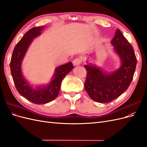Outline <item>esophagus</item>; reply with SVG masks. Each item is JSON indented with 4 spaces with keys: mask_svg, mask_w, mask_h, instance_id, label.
Returning a JSON list of instances; mask_svg holds the SVG:
<instances>
[{
    "mask_svg": "<svg viewBox=\"0 0 147 147\" xmlns=\"http://www.w3.org/2000/svg\"><path fill=\"white\" fill-rule=\"evenodd\" d=\"M83 59L81 57H77V58H75L74 61H73V64L75 66L78 65L80 64H81V63H82Z\"/></svg>",
    "mask_w": 147,
    "mask_h": 147,
    "instance_id": "34e87169",
    "label": "esophagus"
}]
</instances>
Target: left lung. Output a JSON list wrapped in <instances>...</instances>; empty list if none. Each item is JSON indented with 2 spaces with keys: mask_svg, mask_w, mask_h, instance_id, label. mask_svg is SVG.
<instances>
[{
  "mask_svg": "<svg viewBox=\"0 0 147 147\" xmlns=\"http://www.w3.org/2000/svg\"><path fill=\"white\" fill-rule=\"evenodd\" d=\"M111 43L122 61L119 69L106 74L91 64L84 66L87 72L84 88L91 99L100 103H108L121 96L129 86L136 68L133 47L119 29Z\"/></svg>",
  "mask_w": 147,
  "mask_h": 147,
  "instance_id": "1",
  "label": "left lung"
}]
</instances>
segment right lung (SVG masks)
I'll use <instances>...</instances> for the list:
<instances>
[{
    "instance_id": "1",
    "label": "right lung",
    "mask_w": 147,
    "mask_h": 147,
    "mask_svg": "<svg viewBox=\"0 0 147 147\" xmlns=\"http://www.w3.org/2000/svg\"><path fill=\"white\" fill-rule=\"evenodd\" d=\"M44 26L34 27L24 34L13 50L10 63L12 78L18 92L35 104H45L55 99L59 93L62 80L74 68L71 62L59 66L56 69L54 78L50 84L46 87H39L37 90H34L25 81L21 70L22 60L33 38L40 34Z\"/></svg>"
}]
</instances>
